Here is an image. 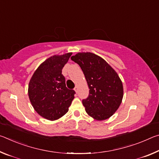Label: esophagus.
Wrapping results in <instances>:
<instances>
[{"instance_id":"obj_1","label":"esophagus","mask_w":159,"mask_h":159,"mask_svg":"<svg viewBox=\"0 0 159 159\" xmlns=\"http://www.w3.org/2000/svg\"><path fill=\"white\" fill-rule=\"evenodd\" d=\"M74 90L75 91H76V92L77 93V92H78V90H79V86H78V85H76V87L74 88Z\"/></svg>"}]
</instances>
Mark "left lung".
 I'll list each match as a JSON object with an SVG mask.
<instances>
[{
    "mask_svg": "<svg viewBox=\"0 0 159 159\" xmlns=\"http://www.w3.org/2000/svg\"><path fill=\"white\" fill-rule=\"evenodd\" d=\"M84 74L89 95L83 99L87 114L98 120H106L121 104L123 88L115 70L99 56L92 52H79L72 56Z\"/></svg>",
    "mask_w": 159,
    "mask_h": 159,
    "instance_id": "1",
    "label": "left lung"
}]
</instances>
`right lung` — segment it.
I'll use <instances>...</instances> for the list:
<instances>
[{"label":"right lung","instance_id":"right-lung-1","mask_svg":"<svg viewBox=\"0 0 159 159\" xmlns=\"http://www.w3.org/2000/svg\"><path fill=\"white\" fill-rule=\"evenodd\" d=\"M71 52L54 55L43 61L29 81L28 94L38 114L50 120H55L67 113L74 98V90L66 87L61 70Z\"/></svg>","mask_w":159,"mask_h":159}]
</instances>
